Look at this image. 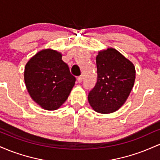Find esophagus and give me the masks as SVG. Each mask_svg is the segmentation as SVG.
<instances>
[{"mask_svg": "<svg viewBox=\"0 0 160 160\" xmlns=\"http://www.w3.org/2000/svg\"><path fill=\"white\" fill-rule=\"evenodd\" d=\"M77 80H78V82H81L82 80V75H80V76L78 77V78H77Z\"/></svg>", "mask_w": 160, "mask_h": 160, "instance_id": "1", "label": "esophagus"}]
</instances>
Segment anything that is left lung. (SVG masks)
<instances>
[{
	"label": "left lung",
	"mask_w": 160,
	"mask_h": 160,
	"mask_svg": "<svg viewBox=\"0 0 160 160\" xmlns=\"http://www.w3.org/2000/svg\"><path fill=\"white\" fill-rule=\"evenodd\" d=\"M97 82L88 94L96 112H114L125 103L135 79V66L118 51L109 48L96 56Z\"/></svg>",
	"instance_id": "8db88e82"
}]
</instances>
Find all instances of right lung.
Masks as SVG:
<instances>
[{"mask_svg": "<svg viewBox=\"0 0 160 160\" xmlns=\"http://www.w3.org/2000/svg\"><path fill=\"white\" fill-rule=\"evenodd\" d=\"M76 78L62 54L43 49L28 62L25 68V82L33 100L49 111L58 109L68 97Z\"/></svg>", "mask_w": 160, "mask_h": 160, "instance_id": "obj_1", "label": "right lung"}]
</instances>
